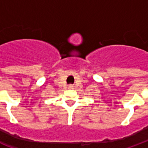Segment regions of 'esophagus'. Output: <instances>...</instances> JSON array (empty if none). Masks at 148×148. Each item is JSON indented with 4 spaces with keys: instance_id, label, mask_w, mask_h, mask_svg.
Returning a JSON list of instances; mask_svg holds the SVG:
<instances>
[{
    "instance_id": "obj_1",
    "label": "esophagus",
    "mask_w": 148,
    "mask_h": 148,
    "mask_svg": "<svg viewBox=\"0 0 148 148\" xmlns=\"http://www.w3.org/2000/svg\"><path fill=\"white\" fill-rule=\"evenodd\" d=\"M68 88H69V89H73V86L70 85V86H68Z\"/></svg>"
}]
</instances>
